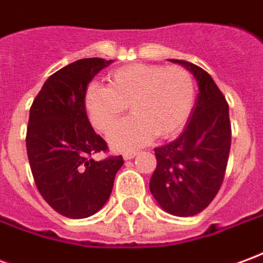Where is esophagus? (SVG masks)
Wrapping results in <instances>:
<instances>
[{"instance_id": "obj_1", "label": "esophagus", "mask_w": 263, "mask_h": 263, "mask_svg": "<svg viewBox=\"0 0 263 263\" xmlns=\"http://www.w3.org/2000/svg\"><path fill=\"white\" fill-rule=\"evenodd\" d=\"M135 155H137V152H135V151H131V152H125V154H124V159H125V160L132 159V158H135Z\"/></svg>"}]
</instances>
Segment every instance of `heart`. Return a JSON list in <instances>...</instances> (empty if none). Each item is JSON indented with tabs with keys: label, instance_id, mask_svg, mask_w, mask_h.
Returning <instances> with one entry per match:
<instances>
[{
	"label": "heart",
	"instance_id": "obj_1",
	"mask_svg": "<svg viewBox=\"0 0 263 263\" xmlns=\"http://www.w3.org/2000/svg\"><path fill=\"white\" fill-rule=\"evenodd\" d=\"M196 87L182 66H122L108 74V86L88 84L84 107L94 128L108 132L129 105L134 117L109 132L111 146L118 151L137 148L154 135L166 139L182 131L194 105Z\"/></svg>",
	"mask_w": 263,
	"mask_h": 263
}]
</instances>
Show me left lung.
<instances>
[{
  "mask_svg": "<svg viewBox=\"0 0 263 263\" xmlns=\"http://www.w3.org/2000/svg\"><path fill=\"white\" fill-rule=\"evenodd\" d=\"M192 71L197 101L176 141L155 149L156 169L151 193L162 209L177 217L201 213L218 193L231 148L228 103L211 76L184 60H172Z\"/></svg>",
  "mask_w": 263,
  "mask_h": 263,
  "instance_id": "left-lung-1",
  "label": "left lung"
}]
</instances>
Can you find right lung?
I'll return each instance as SVG.
<instances>
[{"label":"right lung","mask_w":263,"mask_h":263,"mask_svg":"<svg viewBox=\"0 0 263 263\" xmlns=\"http://www.w3.org/2000/svg\"><path fill=\"white\" fill-rule=\"evenodd\" d=\"M112 60L80 59L45 81L29 111L26 152L33 180L46 203L69 218H86L107 203L122 156L94 160L108 146L87 117L84 92Z\"/></svg>","instance_id":"add662e5"}]
</instances>
